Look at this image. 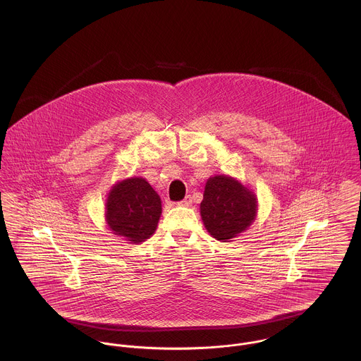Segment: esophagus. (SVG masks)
<instances>
[{
	"label": "esophagus",
	"instance_id": "1",
	"mask_svg": "<svg viewBox=\"0 0 361 361\" xmlns=\"http://www.w3.org/2000/svg\"><path fill=\"white\" fill-rule=\"evenodd\" d=\"M178 204L183 207L192 206V197H190V196H186V197H185L183 200H180Z\"/></svg>",
	"mask_w": 361,
	"mask_h": 361
}]
</instances>
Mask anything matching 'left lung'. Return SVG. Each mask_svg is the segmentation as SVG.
<instances>
[{
    "mask_svg": "<svg viewBox=\"0 0 361 361\" xmlns=\"http://www.w3.org/2000/svg\"><path fill=\"white\" fill-rule=\"evenodd\" d=\"M202 219L216 239L226 242L246 231L257 212L255 195L229 176H214L207 180Z\"/></svg>",
    "mask_w": 361,
    "mask_h": 361,
    "instance_id": "8db88e82",
    "label": "left lung"
}]
</instances>
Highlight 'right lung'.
Here are the masks:
<instances>
[{
	"label": "right lung",
	"mask_w": 361,
	"mask_h": 361,
	"mask_svg": "<svg viewBox=\"0 0 361 361\" xmlns=\"http://www.w3.org/2000/svg\"><path fill=\"white\" fill-rule=\"evenodd\" d=\"M161 215V199L143 178L119 182L106 200V222L115 235L142 243L154 233Z\"/></svg>",
	"instance_id": "right-lung-1"
}]
</instances>
